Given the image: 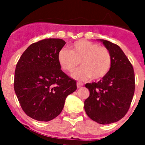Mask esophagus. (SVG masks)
<instances>
[{
	"mask_svg": "<svg viewBox=\"0 0 145 145\" xmlns=\"http://www.w3.org/2000/svg\"><path fill=\"white\" fill-rule=\"evenodd\" d=\"M83 86H84V84H82V83H80V82H78V83H77V87H78V88H81Z\"/></svg>",
	"mask_w": 145,
	"mask_h": 145,
	"instance_id": "esophagus-1",
	"label": "esophagus"
}]
</instances>
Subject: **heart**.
<instances>
[{"mask_svg":"<svg viewBox=\"0 0 145 145\" xmlns=\"http://www.w3.org/2000/svg\"><path fill=\"white\" fill-rule=\"evenodd\" d=\"M71 51L61 48L57 54L60 67L67 72H72L80 65L82 68L73 73L76 79L99 80L109 72L112 65L110 52L105 46L87 40H79L72 45Z\"/></svg>","mask_w":145,"mask_h":145,"instance_id":"b5f03b06","label":"heart"}]
</instances>
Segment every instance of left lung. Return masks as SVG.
I'll use <instances>...</instances> for the list:
<instances>
[{
  "mask_svg": "<svg viewBox=\"0 0 145 145\" xmlns=\"http://www.w3.org/2000/svg\"><path fill=\"white\" fill-rule=\"evenodd\" d=\"M99 40L110 52L112 65L102 80L86 84L90 94L84 108L91 120L105 125L117 122L127 113L135 90V77L132 65L121 48L108 40Z\"/></svg>",
  "mask_w": 145,
  "mask_h": 145,
  "instance_id": "8db88e82",
  "label": "left lung"
}]
</instances>
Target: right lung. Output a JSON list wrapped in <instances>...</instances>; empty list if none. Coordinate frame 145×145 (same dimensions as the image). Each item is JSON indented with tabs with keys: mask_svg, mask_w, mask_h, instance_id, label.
Instances as JSON below:
<instances>
[{
	"mask_svg": "<svg viewBox=\"0 0 145 145\" xmlns=\"http://www.w3.org/2000/svg\"><path fill=\"white\" fill-rule=\"evenodd\" d=\"M59 38L31 44L16 64L14 91L23 111L39 121L61 113L67 97L77 89L76 81L61 70L57 54L65 45Z\"/></svg>",
	"mask_w": 145,
	"mask_h": 145,
	"instance_id": "right-lung-1",
	"label": "right lung"
}]
</instances>
